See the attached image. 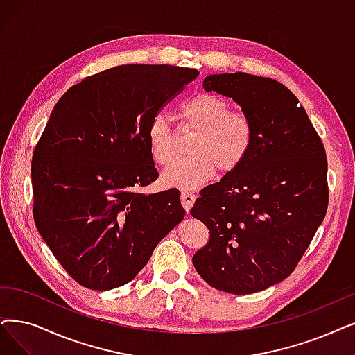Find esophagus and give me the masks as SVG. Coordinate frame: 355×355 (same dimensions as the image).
<instances>
[{
  "label": "esophagus",
  "mask_w": 355,
  "mask_h": 355,
  "mask_svg": "<svg viewBox=\"0 0 355 355\" xmlns=\"http://www.w3.org/2000/svg\"><path fill=\"white\" fill-rule=\"evenodd\" d=\"M195 200H196V196H195L191 191H182V193H180V201H182L183 208L187 209V212H189V209L192 208Z\"/></svg>",
  "instance_id": "esophagus-1"
}]
</instances>
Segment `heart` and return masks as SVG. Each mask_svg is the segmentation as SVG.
Here are the masks:
<instances>
[{
    "label": "heart",
    "instance_id": "b5f03b06",
    "mask_svg": "<svg viewBox=\"0 0 355 355\" xmlns=\"http://www.w3.org/2000/svg\"><path fill=\"white\" fill-rule=\"evenodd\" d=\"M180 115L196 134L189 143L191 155L175 160L162 175L167 187L193 189L216 175L230 173L245 162L252 147V125L242 112L216 94H196L183 105ZM150 153L155 163L168 164L176 155V137L168 118L155 115L147 130Z\"/></svg>",
    "mask_w": 355,
    "mask_h": 355
}]
</instances>
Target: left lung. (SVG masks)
<instances>
[{"label": "left lung", "instance_id": "left-lung-1", "mask_svg": "<svg viewBox=\"0 0 355 355\" xmlns=\"http://www.w3.org/2000/svg\"><path fill=\"white\" fill-rule=\"evenodd\" d=\"M205 92L242 107L252 147L234 172L201 191L191 209L209 230L193 266L220 291L252 294L286 279L328 209V162L304 107L281 83L246 73L211 74Z\"/></svg>", "mask_w": 355, "mask_h": 355}]
</instances>
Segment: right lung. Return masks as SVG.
Segmentation results:
<instances>
[{
	"label": "right lung",
	"instance_id": "1",
	"mask_svg": "<svg viewBox=\"0 0 355 355\" xmlns=\"http://www.w3.org/2000/svg\"><path fill=\"white\" fill-rule=\"evenodd\" d=\"M200 74L128 64L84 78L55 105L32 159L33 218L65 271L106 291L135 278L185 209L179 191L141 193L159 178L147 130Z\"/></svg>",
	"mask_w": 355,
	"mask_h": 355
}]
</instances>
